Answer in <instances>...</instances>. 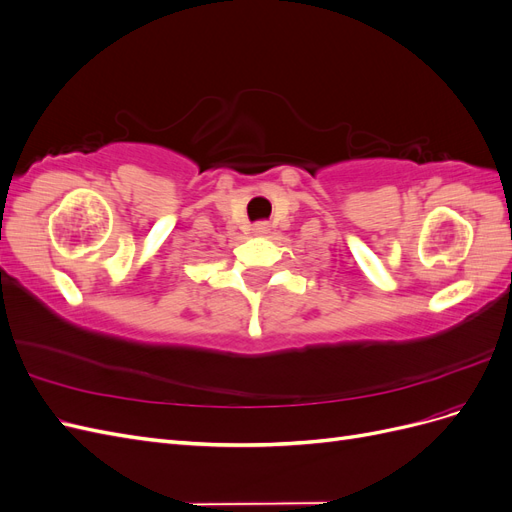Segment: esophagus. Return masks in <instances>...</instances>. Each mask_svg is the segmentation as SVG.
Segmentation results:
<instances>
[{
    "label": "esophagus",
    "instance_id": "esophagus-1",
    "mask_svg": "<svg viewBox=\"0 0 512 512\" xmlns=\"http://www.w3.org/2000/svg\"><path fill=\"white\" fill-rule=\"evenodd\" d=\"M267 230H269V224H267V222H260V224H256V226H254V232H256V235H265Z\"/></svg>",
    "mask_w": 512,
    "mask_h": 512
}]
</instances>
